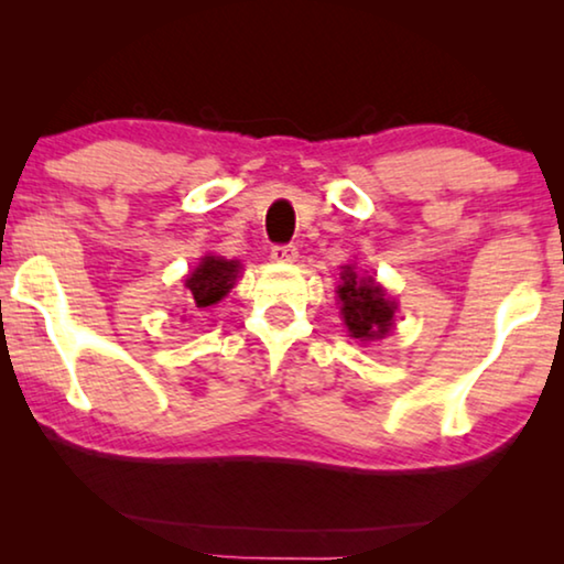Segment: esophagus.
<instances>
[{"mask_svg": "<svg viewBox=\"0 0 564 564\" xmlns=\"http://www.w3.org/2000/svg\"><path fill=\"white\" fill-rule=\"evenodd\" d=\"M272 259L274 261H295L297 249L292 243H276V246H272Z\"/></svg>", "mask_w": 564, "mask_h": 564, "instance_id": "34e87169", "label": "esophagus"}]
</instances>
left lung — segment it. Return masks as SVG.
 Segmentation results:
<instances>
[{
	"label": "left lung",
	"instance_id": "left-lung-1",
	"mask_svg": "<svg viewBox=\"0 0 564 564\" xmlns=\"http://www.w3.org/2000/svg\"><path fill=\"white\" fill-rule=\"evenodd\" d=\"M338 297H341L344 323L354 338L372 341V338L388 334L395 305L384 297L380 284L372 280H359L354 267H344Z\"/></svg>",
	"mask_w": 564,
	"mask_h": 564
}]
</instances>
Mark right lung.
<instances>
[{
	"mask_svg": "<svg viewBox=\"0 0 564 564\" xmlns=\"http://www.w3.org/2000/svg\"><path fill=\"white\" fill-rule=\"evenodd\" d=\"M238 274L236 261H226L218 257H205L199 267L184 280V288L189 290V300L197 307L215 305L226 292L234 288Z\"/></svg>",
	"mask_w": 564,
	"mask_h": 564,
	"instance_id": "add662e5",
	"label": "right lung"
}]
</instances>
